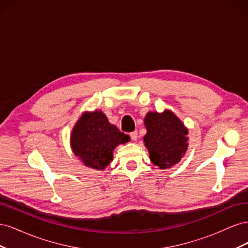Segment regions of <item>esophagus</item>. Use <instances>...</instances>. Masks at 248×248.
<instances>
[{"label": "esophagus", "instance_id": "obj_1", "mask_svg": "<svg viewBox=\"0 0 248 248\" xmlns=\"http://www.w3.org/2000/svg\"><path fill=\"white\" fill-rule=\"evenodd\" d=\"M130 138L132 140H138L139 136H138V131H133L130 133Z\"/></svg>", "mask_w": 248, "mask_h": 248}]
</instances>
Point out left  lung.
Returning a JSON list of instances; mask_svg holds the SVG:
<instances>
[{
  "label": "left lung",
  "mask_w": 248,
  "mask_h": 248,
  "mask_svg": "<svg viewBox=\"0 0 248 248\" xmlns=\"http://www.w3.org/2000/svg\"><path fill=\"white\" fill-rule=\"evenodd\" d=\"M144 123L147 133L142 140L150 160L161 170L176 166L188 149L187 127L170 109L147 112Z\"/></svg>",
  "instance_id": "left-lung-1"
}]
</instances>
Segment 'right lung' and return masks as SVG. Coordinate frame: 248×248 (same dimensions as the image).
I'll return each instance as SVG.
<instances>
[{"mask_svg":"<svg viewBox=\"0 0 248 248\" xmlns=\"http://www.w3.org/2000/svg\"><path fill=\"white\" fill-rule=\"evenodd\" d=\"M129 140V136L110 124L101 109L82 112L70 133L74 155L84 166L100 170L114 158V150Z\"/></svg>","mask_w":248,"mask_h":248,"instance_id":"add662e5","label":"right lung"}]
</instances>
